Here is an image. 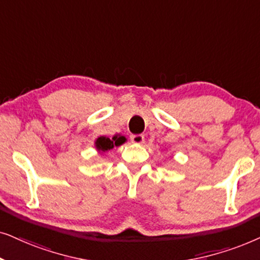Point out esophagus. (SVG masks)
Listing matches in <instances>:
<instances>
[{"mask_svg": "<svg viewBox=\"0 0 260 260\" xmlns=\"http://www.w3.org/2000/svg\"><path fill=\"white\" fill-rule=\"evenodd\" d=\"M131 141L134 144H143L145 141V137L143 134H133V136H131Z\"/></svg>", "mask_w": 260, "mask_h": 260, "instance_id": "esophagus-1", "label": "esophagus"}]
</instances>
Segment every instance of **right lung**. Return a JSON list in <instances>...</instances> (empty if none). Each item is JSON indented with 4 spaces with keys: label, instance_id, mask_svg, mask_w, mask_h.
Segmentation results:
<instances>
[{
    "label": "right lung",
    "instance_id": "right-lung-1",
    "mask_svg": "<svg viewBox=\"0 0 260 260\" xmlns=\"http://www.w3.org/2000/svg\"><path fill=\"white\" fill-rule=\"evenodd\" d=\"M124 141H126V138L124 137H114L113 139H109L107 137H100L98 140H96V148L101 152H107L112 150L114 146H120L122 145Z\"/></svg>",
    "mask_w": 260,
    "mask_h": 260
}]
</instances>
